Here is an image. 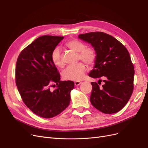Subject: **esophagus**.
<instances>
[{
  "mask_svg": "<svg viewBox=\"0 0 148 148\" xmlns=\"http://www.w3.org/2000/svg\"><path fill=\"white\" fill-rule=\"evenodd\" d=\"M81 83H82V82H75V86H78V85H79Z\"/></svg>",
  "mask_w": 148,
  "mask_h": 148,
  "instance_id": "1",
  "label": "esophagus"
}]
</instances>
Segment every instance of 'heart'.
I'll return each mask as SVG.
<instances>
[{
    "label": "heart",
    "mask_w": 148,
    "mask_h": 148,
    "mask_svg": "<svg viewBox=\"0 0 148 148\" xmlns=\"http://www.w3.org/2000/svg\"><path fill=\"white\" fill-rule=\"evenodd\" d=\"M66 46L78 53V60H82L87 65H95L97 57L96 49L92 47H86V44L78 39H71L66 43ZM51 60L56 66L63 67L64 62L62 59L59 48L56 47L51 53ZM86 71V66L83 62H78L75 65H69L64 70L62 76L65 79L71 81H80L84 77Z\"/></svg>",
    "instance_id": "heart-1"
}]
</instances>
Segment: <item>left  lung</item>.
<instances>
[{
  "mask_svg": "<svg viewBox=\"0 0 148 148\" xmlns=\"http://www.w3.org/2000/svg\"><path fill=\"white\" fill-rule=\"evenodd\" d=\"M78 37L90 43L97 53L89 76L104 78L101 87L96 82L91 83L92 105L104 114L117 112L127 104L134 88L135 70L128 50L117 39L103 32L85 33Z\"/></svg>",
  "mask_w": 148,
  "mask_h": 148,
  "instance_id": "8db88e82",
  "label": "left lung"
}]
</instances>
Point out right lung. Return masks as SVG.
<instances>
[{
    "mask_svg": "<svg viewBox=\"0 0 148 148\" xmlns=\"http://www.w3.org/2000/svg\"><path fill=\"white\" fill-rule=\"evenodd\" d=\"M63 36L45 35L22 51L17 59L15 82L25 104L39 117L49 119L69 106L72 81H60V75L51 60V53ZM52 83L56 88L51 91Z\"/></svg>",
    "mask_w": 148,
    "mask_h": 148,
    "instance_id": "right-lung-1",
    "label": "right lung"
}]
</instances>
